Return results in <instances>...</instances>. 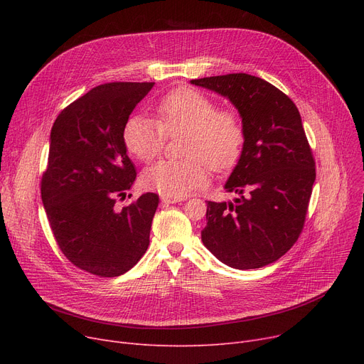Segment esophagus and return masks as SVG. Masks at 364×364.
<instances>
[{
    "mask_svg": "<svg viewBox=\"0 0 364 364\" xmlns=\"http://www.w3.org/2000/svg\"><path fill=\"white\" fill-rule=\"evenodd\" d=\"M161 200H162V203H166V205H169V203H177V202H183V200H186L184 198H171V196H162L161 198Z\"/></svg>",
    "mask_w": 364,
    "mask_h": 364,
    "instance_id": "esophagus-1",
    "label": "esophagus"
}]
</instances>
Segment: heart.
Wrapping results in <instances>:
<instances>
[{
    "label": "heart",
    "instance_id": "obj_1",
    "mask_svg": "<svg viewBox=\"0 0 364 364\" xmlns=\"http://www.w3.org/2000/svg\"><path fill=\"white\" fill-rule=\"evenodd\" d=\"M184 134L180 161H159L143 172V184L164 196L184 198L208 181L205 165L213 171L230 169L242 155L245 127L233 109L193 88L166 94L156 106V121L131 117L124 128L129 153L143 162L155 159L166 137Z\"/></svg>",
    "mask_w": 364,
    "mask_h": 364
}]
</instances>
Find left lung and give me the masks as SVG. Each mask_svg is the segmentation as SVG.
Returning <instances> with one entry per match:
<instances>
[{
    "mask_svg": "<svg viewBox=\"0 0 364 364\" xmlns=\"http://www.w3.org/2000/svg\"><path fill=\"white\" fill-rule=\"evenodd\" d=\"M237 109L245 144L224 188L233 202L208 200L202 242L237 270L277 261L298 240L316 180V162L295 103L258 76L228 73L192 80Z\"/></svg>",
    "mask_w": 364,
    "mask_h": 364,
    "instance_id": "obj_1",
    "label": "left lung"
}]
</instances>
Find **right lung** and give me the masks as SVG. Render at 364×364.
Segmentation results:
<instances>
[{
  "instance_id": "1",
  "label": "right lung",
  "mask_w": 364,
  "mask_h": 364,
  "mask_svg": "<svg viewBox=\"0 0 364 364\" xmlns=\"http://www.w3.org/2000/svg\"><path fill=\"white\" fill-rule=\"evenodd\" d=\"M155 82H110L90 90L53 124L41 198L54 239L78 269L117 277L149 246L159 196L144 193L122 209L136 166L127 155L124 128Z\"/></svg>"
}]
</instances>
